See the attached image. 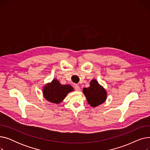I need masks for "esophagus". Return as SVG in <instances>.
Returning a JSON list of instances; mask_svg holds the SVG:
<instances>
[{
    "mask_svg": "<svg viewBox=\"0 0 150 150\" xmlns=\"http://www.w3.org/2000/svg\"><path fill=\"white\" fill-rule=\"evenodd\" d=\"M74 88H75V90L76 91H80V90H81V89H80V86H78V84H75Z\"/></svg>",
    "mask_w": 150,
    "mask_h": 150,
    "instance_id": "esophagus-1",
    "label": "esophagus"
}]
</instances>
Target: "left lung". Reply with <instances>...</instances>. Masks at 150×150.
<instances>
[{
	"label": "left lung",
	"mask_w": 150,
	"mask_h": 150,
	"mask_svg": "<svg viewBox=\"0 0 150 150\" xmlns=\"http://www.w3.org/2000/svg\"><path fill=\"white\" fill-rule=\"evenodd\" d=\"M83 92L88 103L92 107H96L102 104L106 99V91L95 79L91 80L89 87L84 88Z\"/></svg>",
	"instance_id": "1"
}]
</instances>
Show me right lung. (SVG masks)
Returning a JSON list of instances; mask_svg holds the SVG:
<instances>
[{
	"instance_id": "add662e5",
	"label": "right lung",
	"mask_w": 150,
	"mask_h": 150,
	"mask_svg": "<svg viewBox=\"0 0 150 150\" xmlns=\"http://www.w3.org/2000/svg\"><path fill=\"white\" fill-rule=\"evenodd\" d=\"M73 91L74 88L71 86L61 84L58 80L54 79L44 86L43 95L47 101L58 104L65 98L69 92Z\"/></svg>"
}]
</instances>
